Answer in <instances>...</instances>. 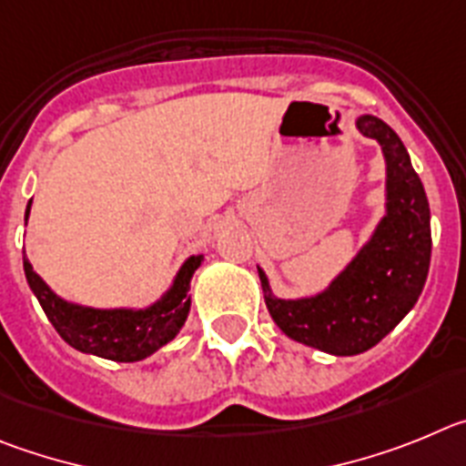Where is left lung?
Returning <instances> with one entry per match:
<instances>
[{"label":"left lung","instance_id":"1","mask_svg":"<svg viewBox=\"0 0 466 466\" xmlns=\"http://www.w3.org/2000/svg\"><path fill=\"white\" fill-rule=\"evenodd\" d=\"M358 129L379 141L388 165V213L371 241L325 292L309 299H279L258 269L276 325L332 355L364 353L392 332L418 301L430 271V204L404 144L374 116L358 118Z\"/></svg>","mask_w":466,"mask_h":466}]
</instances>
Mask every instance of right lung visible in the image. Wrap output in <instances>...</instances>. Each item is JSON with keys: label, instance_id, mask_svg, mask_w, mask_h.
Segmentation results:
<instances>
[{"label": "right lung", "instance_id": "add662e5", "mask_svg": "<svg viewBox=\"0 0 466 466\" xmlns=\"http://www.w3.org/2000/svg\"><path fill=\"white\" fill-rule=\"evenodd\" d=\"M29 204L25 211V223L29 216ZM199 264L202 255L187 259L176 276L171 290L144 311H129V309L102 311V309H87L60 299L32 269L27 258H23L29 288L57 334L81 353L99 355L113 362H139L178 334L190 311L187 288Z\"/></svg>", "mask_w": 466, "mask_h": 466}]
</instances>
